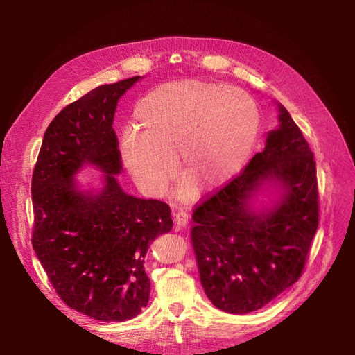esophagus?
<instances>
[{"label":"esophagus","instance_id":"esophagus-1","mask_svg":"<svg viewBox=\"0 0 355 355\" xmlns=\"http://www.w3.org/2000/svg\"><path fill=\"white\" fill-rule=\"evenodd\" d=\"M174 220H175V225L178 227H187L189 223H190V216H189V213H185V211H178V213H175Z\"/></svg>","mask_w":355,"mask_h":355}]
</instances>
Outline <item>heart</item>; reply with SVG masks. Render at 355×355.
Segmentation results:
<instances>
[{"instance_id":"b5f03b06","label":"heart","mask_w":355,"mask_h":355,"mask_svg":"<svg viewBox=\"0 0 355 355\" xmlns=\"http://www.w3.org/2000/svg\"><path fill=\"white\" fill-rule=\"evenodd\" d=\"M137 129L119 139V157L138 189L161 196L175 175L184 178L180 196L193 184L217 190L233 181L257 145L262 114L246 90L202 80H175L157 86L134 109Z\"/></svg>"}]
</instances>
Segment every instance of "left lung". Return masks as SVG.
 Instances as JSON below:
<instances>
[{"mask_svg":"<svg viewBox=\"0 0 355 355\" xmlns=\"http://www.w3.org/2000/svg\"><path fill=\"white\" fill-rule=\"evenodd\" d=\"M276 106L279 125L263 151L193 213L201 285L229 313L257 311L291 288L318 229L313 154L285 106Z\"/></svg>","mask_w":355,"mask_h":355,"instance_id":"obj_1","label":"left lung"}]
</instances>
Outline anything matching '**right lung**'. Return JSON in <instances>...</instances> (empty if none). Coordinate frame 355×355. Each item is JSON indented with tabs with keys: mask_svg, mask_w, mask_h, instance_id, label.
<instances>
[{
	"mask_svg": "<svg viewBox=\"0 0 355 355\" xmlns=\"http://www.w3.org/2000/svg\"><path fill=\"white\" fill-rule=\"evenodd\" d=\"M144 76L90 90L55 116L34 166L33 249L64 304L98 321L123 322L149 301L145 254L173 229L166 202L128 194L114 118L119 99ZM104 175L85 189L76 175Z\"/></svg>",
	"mask_w": 355,
	"mask_h": 355,
	"instance_id": "add662e5",
	"label": "right lung"
}]
</instances>
